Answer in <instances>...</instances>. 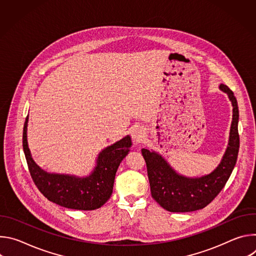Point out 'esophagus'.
<instances>
[{"label": "esophagus", "instance_id": "obj_1", "mask_svg": "<svg viewBox=\"0 0 256 256\" xmlns=\"http://www.w3.org/2000/svg\"><path fill=\"white\" fill-rule=\"evenodd\" d=\"M132 140L134 144H140L144 138V130L142 126H138L134 130H132Z\"/></svg>", "mask_w": 256, "mask_h": 256}]
</instances>
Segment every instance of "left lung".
Wrapping results in <instances>:
<instances>
[{
  "instance_id": "left-lung-1",
  "label": "left lung",
  "mask_w": 256,
  "mask_h": 256,
  "mask_svg": "<svg viewBox=\"0 0 256 256\" xmlns=\"http://www.w3.org/2000/svg\"><path fill=\"white\" fill-rule=\"evenodd\" d=\"M220 89L228 94L233 105V120L228 148L222 162L210 174L188 178L177 174L157 153L142 149L147 165L152 198L166 210L172 212H194L206 206L220 194L235 167L239 152V110L232 90L224 85Z\"/></svg>"
}]
</instances>
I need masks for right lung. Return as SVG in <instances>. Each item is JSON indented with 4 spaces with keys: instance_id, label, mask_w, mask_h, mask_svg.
<instances>
[{
    "instance_id": "1",
    "label": "right lung",
    "mask_w": 256,
    "mask_h": 256,
    "mask_svg": "<svg viewBox=\"0 0 256 256\" xmlns=\"http://www.w3.org/2000/svg\"><path fill=\"white\" fill-rule=\"evenodd\" d=\"M27 122L28 118L23 128V150L31 178L40 192L48 200L68 208L91 210L103 206L112 194L118 168L130 151V136L103 150L94 172L86 178H78L48 173L34 163L27 144Z\"/></svg>"
}]
</instances>
